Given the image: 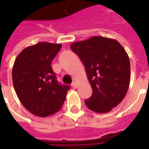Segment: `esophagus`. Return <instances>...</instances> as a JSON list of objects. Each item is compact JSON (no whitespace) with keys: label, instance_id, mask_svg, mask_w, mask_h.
Here are the masks:
<instances>
[{"label":"esophagus","instance_id":"34e87169","mask_svg":"<svg viewBox=\"0 0 149 149\" xmlns=\"http://www.w3.org/2000/svg\"><path fill=\"white\" fill-rule=\"evenodd\" d=\"M72 87L73 88H77V82H73V83L72 84Z\"/></svg>","mask_w":149,"mask_h":149}]
</instances>
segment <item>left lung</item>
Returning a JSON list of instances; mask_svg holds the SVG:
<instances>
[{
  "label": "left lung",
  "instance_id": "1",
  "mask_svg": "<svg viewBox=\"0 0 149 149\" xmlns=\"http://www.w3.org/2000/svg\"><path fill=\"white\" fill-rule=\"evenodd\" d=\"M70 47L83 62L93 88L85 104L98 113L111 111L125 98L130 83V61L125 49L116 40L97 36Z\"/></svg>",
  "mask_w": 149,
  "mask_h": 149
}]
</instances>
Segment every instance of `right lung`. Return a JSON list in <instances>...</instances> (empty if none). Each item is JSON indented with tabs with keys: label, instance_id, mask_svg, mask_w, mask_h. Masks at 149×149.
I'll return each mask as SVG.
<instances>
[{
	"label": "right lung",
	"instance_id": "obj_1",
	"mask_svg": "<svg viewBox=\"0 0 149 149\" xmlns=\"http://www.w3.org/2000/svg\"><path fill=\"white\" fill-rule=\"evenodd\" d=\"M61 44L39 42L23 49L15 60L12 77L16 93L33 115L46 117L61 109L68 85L60 84L51 63Z\"/></svg>",
	"mask_w": 149,
	"mask_h": 149
}]
</instances>
